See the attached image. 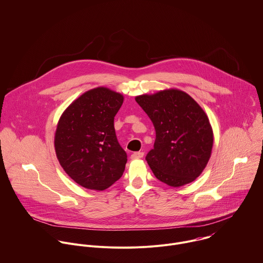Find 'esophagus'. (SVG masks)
Returning a JSON list of instances; mask_svg holds the SVG:
<instances>
[{"instance_id":"1","label":"esophagus","mask_w":263,"mask_h":263,"mask_svg":"<svg viewBox=\"0 0 263 263\" xmlns=\"http://www.w3.org/2000/svg\"><path fill=\"white\" fill-rule=\"evenodd\" d=\"M144 156V152H134L133 154H132V159H140V158H142Z\"/></svg>"}]
</instances>
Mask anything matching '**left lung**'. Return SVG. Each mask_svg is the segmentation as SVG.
<instances>
[{"label": "left lung", "mask_w": 263, "mask_h": 263, "mask_svg": "<svg viewBox=\"0 0 263 263\" xmlns=\"http://www.w3.org/2000/svg\"><path fill=\"white\" fill-rule=\"evenodd\" d=\"M156 138L146 160L155 177L172 187L193 182L212 153L213 130L201 107L186 92L166 89L136 97Z\"/></svg>", "instance_id": "8db88e82"}]
</instances>
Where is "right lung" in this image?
<instances>
[{
	"label": "right lung",
	"mask_w": 263,
	"mask_h": 263,
	"mask_svg": "<svg viewBox=\"0 0 263 263\" xmlns=\"http://www.w3.org/2000/svg\"><path fill=\"white\" fill-rule=\"evenodd\" d=\"M122 103L121 93L97 87L75 100L60 118L57 157L65 172L87 189L105 190L124 172L127 155L114 128Z\"/></svg>",
	"instance_id": "add662e5"
}]
</instances>
